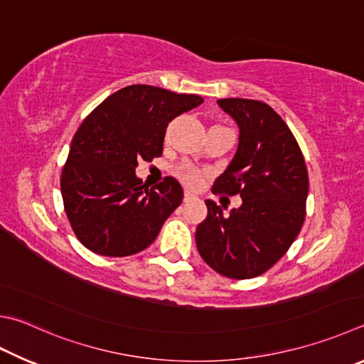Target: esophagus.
Returning <instances> with one entry per match:
<instances>
[{"instance_id":"obj_1","label":"esophagus","mask_w":364,"mask_h":364,"mask_svg":"<svg viewBox=\"0 0 364 364\" xmlns=\"http://www.w3.org/2000/svg\"><path fill=\"white\" fill-rule=\"evenodd\" d=\"M193 200H197V196L194 193H191V191H186V193H184V202H193Z\"/></svg>"}]
</instances>
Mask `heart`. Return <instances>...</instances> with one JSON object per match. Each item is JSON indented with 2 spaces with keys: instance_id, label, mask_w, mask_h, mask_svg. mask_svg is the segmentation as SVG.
I'll return each mask as SVG.
<instances>
[{
  "instance_id": "1",
  "label": "heart",
  "mask_w": 364,
  "mask_h": 364,
  "mask_svg": "<svg viewBox=\"0 0 364 364\" xmlns=\"http://www.w3.org/2000/svg\"><path fill=\"white\" fill-rule=\"evenodd\" d=\"M176 173L178 176L181 178V180L188 184V186H199L203 180V175L199 168L193 167L191 164H181L178 165L176 168Z\"/></svg>"
}]
</instances>
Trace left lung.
Segmentation results:
<instances>
[{
  "instance_id": "8db88e82",
  "label": "left lung",
  "mask_w": 364,
  "mask_h": 364,
  "mask_svg": "<svg viewBox=\"0 0 364 364\" xmlns=\"http://www.w3.org/2000/svg\"><path fill=\"white\" fill-rule=\"evenodd\" d=\"M218 105L234 117L240 135L211 193L239 194L242 205L224 215L220 205L205 200L208 215L197 226L196 243L218 274L245 280L267 272L299 235L309 175L293 132L267 103L221 98Z\"/></svg>"
}]
</instances>
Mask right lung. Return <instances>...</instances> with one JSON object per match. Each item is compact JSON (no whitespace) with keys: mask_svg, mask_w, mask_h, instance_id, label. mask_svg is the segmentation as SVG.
<instances>
[{"mask_svg":"<svg viewBox=\"0 0 364 364\" xmlns=\"http://www.w3.org/2000/svg\"><path fill=\"white\" fill-rule=\"evenodd\" d=\"M202 102L194 94L135 84L114 92L84 119L73 136L60 189L73 232L85 248L121 257L156 240L183 202V188L165 176L148 189L135 167L162 156L168 122Z\"/></svg>","mask_w":364,"mask_h":364,"instance_id":"1","label":"right lung"}]
</instances>
